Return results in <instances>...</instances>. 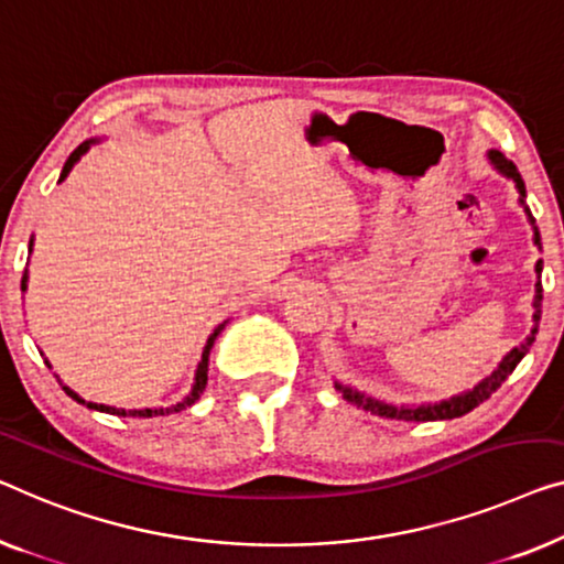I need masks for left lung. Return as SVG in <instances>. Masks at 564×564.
<instances>
[{
  "instance_id": "left-lung-1",
  "label": "left lung",
  "mask_w": 564,
  "mask_h": 564,
  "mask_svg": "<svg viewBox=\"0 0 564 564\" xmlns=\"http://www.w3.org/2000/svg\"><path fill=\"white\" fill-rule=\"evenodd\" d=\"M488 162L499 170L503 177H509L517 185L519 191V206L524 208L527 214V221L532 226L534 231V243L542 249V239H540V228L534 224V216L532 210L527 206V187L524 181H521L517 165H513L511 160H506L499 150H488ZM536 272V284H534V315H532V333L519 343L517 348H511L509 354L501 358V364L496 366L491 377H486L484 381H478L476 387L463 391V394H455L451 399H440V402H430V404H391V402H383V399H377L371 394H366V391H358L354 387H348V383H340L336 381V389L343 394V399L350 404H356L358 410L364 412H371V414H379V417H387V420H402V422H435V420H453V417H463V414H468L470 410H476L478 404H484L488 397L494 394L496 389L501 387V383L511 377V371L517 369L521 358L529 354V348H532V343L536 338V328H540V317H542V259L536 262L534 267Z\"/></svg>"
}]
</instances>
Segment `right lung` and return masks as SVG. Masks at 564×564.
<instances>
[{
	"label": "right lung",
	"mask_w": 564,
	"mask_h": 564,
	"mask_svg": "<svg viewBox=\"0 0 564 564\" xmlns=\"http://www.w3.org/2000/svg\"><path fill=\"white\" fill-rule=\"evenodd\" d=\"M96 142H101V140H86V142H80L76 150L70 152V158L65 160V165H63V173H61V181L58 183H63L65 177H68V173L73 170V165H76V162L84 158V154L91 150V147L96 144ZM32 241L35 239H30V251H32ZM28 290V269H24V276H22V292ZM226 323L228 321H224L221 325H218V328L210 333L208 336V340H206V348H203V356H200V361H198V369H195V379H193V387H191V394H187L185 399H181V402L177 404H170V406H144V410H119V406H109V404H96V402H86L84 397H78L76 391H73L70 387H65L63 383V391L65 394H68L70 399H76L78 404H86L88 410H96V412H106V414H117V417H158V414H162V417H165V414H173V412H183L185 406H191V404H195L200 399V394L203 391H206V383H208V358H210V348H214V343H216V338L221 336V330L226 328ZM47 366H51V361H45Z\"/></svg>",
	"instance_id": "add662e5"
}]
</instances>
